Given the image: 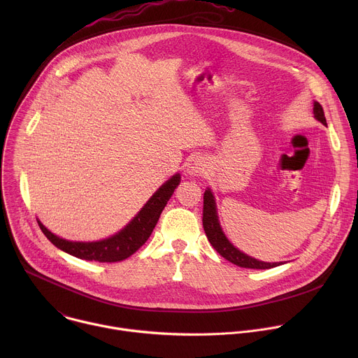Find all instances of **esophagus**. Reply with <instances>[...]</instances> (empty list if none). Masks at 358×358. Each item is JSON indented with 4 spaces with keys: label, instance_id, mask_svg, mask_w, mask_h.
Listing matches in <instances>:
<instances>
[{
    "label": "esophagus",
    "instance_id": "obj_1",
    "mask_svg": "<svg viewBox=\"0 0 358 358\" xmlns=\"http://www.w3.org/2000/svg\"><path fill=\"white\" fill-rule=\"evenodd\" d=\"M207 171V163L203 160V157H192L188 164H187V173L189 176H202Z\"/></svg>",
    "mask_w": 358,
    "mask_h": 358
}]
</instances>
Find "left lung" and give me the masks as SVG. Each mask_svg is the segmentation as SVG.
<instances>
[{"label": "left lung", "instance_id": "left-lung-1", "mask_svg": "<svg viewBox=\"0 0 358 358\" xmlns=\"http://www.w3.org/2000/svg\"><path fill=\"white\" fill-rule=\"evenodd\" d=\"M313 113H315V117L320 123L327 126L323 108L319 101H315L313 103ZM202 225H203V231H206V235H207L210 243L214 246V249L221 255L222 258H225L231 264L241 266V268H246V269H271V268L282 265V262L280 264H276V262L269 264V262H262V261H258L252 257H248L246 253L241 252L238 248H235L228 241V238L225 236V234L222 232V228L220 225L214 194L210 188L203 192Z\"/></svg>", "mask_w": 358, "mask_h": 358}]
</instances>
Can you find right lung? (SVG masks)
<instances>
[{"label": "right lung", "mask_w": 358, "mask_h": 358, "mask_svg": "<svg viewBox=\"0 0 358 358\" xmlns=\"http://www.w3.org/2000/svg\"><path fill=\"white\" fill-rule=\"evenodd\" d=\"M180 174L173 176L164 182L152 196L145 202L140 213L116 235L97 242H72L62 239L48 231L41 221L38 225L43 235L61 250L85 261L97 262H119L129 257L145 243L155 229L167 201L171 198L174 189L180 184Z\"/></svg>", "instance_id": "add662e5"}]
</instances>
